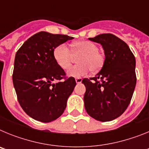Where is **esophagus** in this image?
I'll return each mask as SVG.
<instances>
[{
	"label": "esophagus",
	"instance_id": "obj_1",
	"mask_svg": "<svg viewBox=\"0 0 149 149\" xmlns=\"http://www.w3.org/2000/svg\"><path fill=\"white\" fill-rule=\"evenodd\" d=\"M75 81L77 84H81V81H82V79H81V77H77V78L75 79Z\"/></svg>",
	"mask_w": 149,
	"mask_h": 149
}]
</instances>
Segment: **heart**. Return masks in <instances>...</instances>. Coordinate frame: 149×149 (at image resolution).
Segmentation results:
<instances>
[{"mask_svg":"<svg viewBox=\"0 0 149 149\" xmlns=\"http://www.w3.org/2000/svg\"><path fill=\"white\" fill-rule=\"evenodd\" d=\"M73 54H81L78 57L80 64L71 67L68 75L73 77H81L89 72H96L102 68L104 63V55L98 50V45L87 40L74 42L70 48L65 43L57 45L54 49V58L57 65L66 70L71 65Z\"/></svg>","mask_w":149,"mask_h":149,"instance_id":"heart-1","label":"heart"}]
</instances>
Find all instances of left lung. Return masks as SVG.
<instances>
[{"mask_svg": "<svg viewBox=\"0 0 149 149\" xmlns=\"http://www.w3.org/2000/svg\"><path fill=\"white\" fill-rule=\"evenodd\" d=\"M89 39L102 45L105 60L95 77L83 79L84 106L93 119L109 122L120 116L131 102L136 83V60L128 45L113 34Z\"/></svg>", "mask_w": 149, "mask_h": 149, "instance_id": "8db88e82", "label": "left lung"}]
</instances>
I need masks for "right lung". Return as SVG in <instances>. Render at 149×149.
<instances>
[{"label":"right lung","mask_w":149,"mask_h":149,"mask_svg":"<svg viewBox=\"0 0 149 149\" xmlns=\"http://www.w3.org/2000/svg\"><path fill=\"white\" fill-rule=\"evenodd\" d=\"M72 39L42 31L25 41L15 54L13 82L17 98L24 111L36 120L52 122L66 107L76 82L57 65L54 49Z\"/></svg>","instance_id":"add662e5"}]
</instances>
